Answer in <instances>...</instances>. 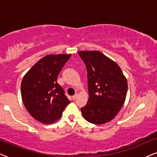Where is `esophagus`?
I'll return each instance as SVG.
<instances>
[{"label": "esophagus", "mask_w": 157, "mask_h": 157, "mask_svg": "<svg viewBox=\"0 0 157 157\" xmlns=\"http://www.w3.org/2000/svg\"><path fill=\"white\" fill-rule=\"evenodd\" d=\"M77 95H78V94H77V93H76V94H75V95H73V96H72V99H73V100L76 99L77 97Z\"/></svg>", "instance_id": "obj_1"}]
</instances>
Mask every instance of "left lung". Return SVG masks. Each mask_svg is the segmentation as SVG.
<instances>
[{"label": "left lung", "instance_id": "8db88e82", "mask_svg": "<svg viewBox=\"0 0 157 157\" xmlns=\"http://www.w3.org/2000/svg\"><path fill=\"white\" fill-rule=\"evenodd\" d=\"M86 66L89 99L81 108L85 120L103 124L114 118L126 100L128 83L116 62L98 51L79 52Z\"/></svg>", "mask_w": 157, "mask_h": 157}]
</instances>
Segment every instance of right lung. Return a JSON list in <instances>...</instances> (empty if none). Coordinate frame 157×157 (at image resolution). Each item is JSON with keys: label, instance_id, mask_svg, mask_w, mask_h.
<instances>
[{"label": "right lung", "instance_id": "obj_1", "mask_svg": "<svg viewBox=\"0 0 157 157\" xmlns=\"http://www.w3.org/2000/svg\"><path fill=\"white\" fill-rule=\"evenodd\" d=\"M71 54H49L41 59L23 77L21 93L31 116L50 124L58 120L70 103L58 84L57 77Z\"/></svg>", "mask_w": 157, "mask_h": 157}]
</instances>
